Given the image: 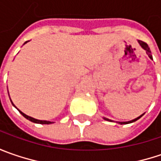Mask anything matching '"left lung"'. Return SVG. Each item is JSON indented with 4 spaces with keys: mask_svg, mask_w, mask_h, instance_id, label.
Masks as SVG:
<instances>
[{
    "mask_svg": "<svg viewBox=\"0 0 161 161\" xmlns=\"http://www.w3.org/2000/svg\"><path fill=\"white\" fill-rule=\"evenodd\" d=\"M138 43H139V45L141 46V47H142V49H144V50H145L146 53L148 54V56L152 59V60H153V58H152V52H151L150 48H149V47H148V45H147L146 43H144V42H142V41H141V40H138ZM143 114H144V113H143L142 114H141V115L138 116L137 118L133 119V120H131V121H127V122H116V123H117V124H119V125H127V124H131V123H133V122H135V121H137L138 119H140ZM103 119L106 121H109V122H114L113 120H110V119H108V118H107V117H103Z\"/></svg>",
    "mask_w": 161,
    "mask_h": 161,
    "instance_id": "left-lung-1",
    "label": "left lung"
}]
</instances>
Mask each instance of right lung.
<instances>
[{
  "label": "right lung",
  "instance_id": "right-lung-1",
  "mask_svg": "<svg viewBox=\"0 0 161 161\" xmlns=\"http://www.w3.org/2000/svg\"><path fill=\"white\" fill-rule=\"evenodd\" d=\"M28 42V41L25 42V43H24V45H25V44H27ZM8 93H9V92H8ZM10 101H11V99H10ZM11 103H12V101H11ZM12 105L14 106V104H13V103H12ZM14 107H15V106H14ZM15 108H16V107H15ZM17 109H18V108H17ZM18 110H19V109H18ZM19 113H20V114H21L22 115H23V116L25 117V118H27L28 120L31 121V122H33V123H36V124H41V125H50V124H53V123H54V122H51V121L38 120V119H36V118H33V117H31V116H28V115H27L26 114H24V113H23V112H21L20 110H19Z\"/></svg>",
  "mask_w": 161,
  "mask_h": 161
}]
</instances>
